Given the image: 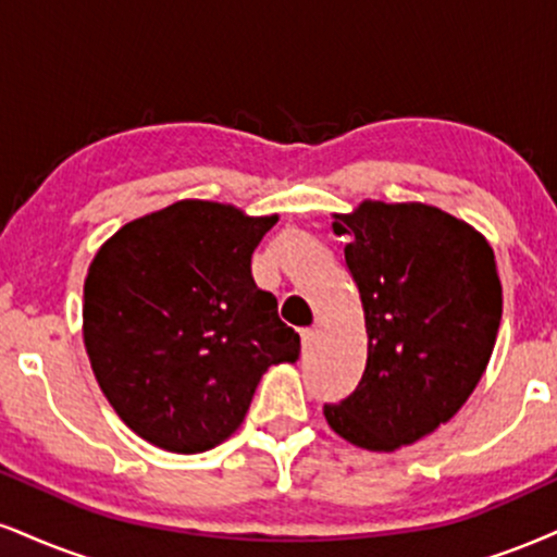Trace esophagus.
<instances>
[{
	"instance_id": "34e87169",
	"label": "esophagus",
	"mask_w": 557,
	"mask_h": 557,
	"mask_svg": "<svg viewBox=\"0 0 557 557\" xmlns=\"http://www.w3.org/2000/svg\"><path fill=\"white\" fill-rule=\"evenodd\" d=\"M313 343H317V330H300V345H304V350H311Z\"/></svg>"
}]
</instances>
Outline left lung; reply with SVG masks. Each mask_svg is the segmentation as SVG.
Returning <instances> with one entry per match:
<instances>
[{"mask_svg":"<svg viewBox=\"0 0 557 557\" xmlns=\"http://www.w3.org/2000/svg\"><path fill=\"white\" fill-rule=\"evenodd\" d=\"M363 304L368 358L350 397L324 405L334 433L394 451L451 420L498 337L504 293L487 240L438 207L363 202L334 214Z\"/></svg>","mask_w":557,"mask_h":557,"instance_id":"obj_1","label":"left lung"}]
</instances>
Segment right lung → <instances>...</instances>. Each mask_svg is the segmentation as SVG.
I'll use <instances>...</instances> for the list:
<instances>
[{
	"mask_svg": "<svg viewBox=\"0 0 557 557\" xmlns=\"http://www.w3.org/2000/svg\"><path fill=\"white\" fill-rule=\"evenodd\" d=\"M272 218L184 199L126 223L85 280L87 358L119 418L165 451L199 454L244 423L259 379L300 337L251 277Z\"/></svg>",
	"mask_w": 557,
	"mask_h": 557,
	"instance_id": "right-lung-1",
	"label": "right lung"
}]
</instances>
